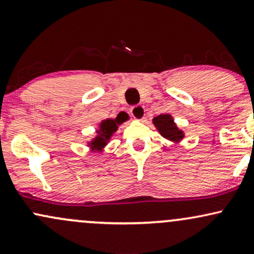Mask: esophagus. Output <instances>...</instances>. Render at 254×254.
Instances as JSON below:
<instances>
[{
    "label": "esophagus",
    "mask_w": 254,
    "mask_h": 254,
    "mask_svg": "<svg viewBox=\"0 0 254 254\" xmlns=\"http://www.w3.org/2000/svg\"><path fill=\"white\" fill-rule=\"evenodd\" d=\"M131 116L137 121H143L145 117V109L142 105H136V106L131 107Z\"/></svg>",
    "instance_id": "34e87169"
}]
</instances>
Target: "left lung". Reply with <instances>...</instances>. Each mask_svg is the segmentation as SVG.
Wrapping results in <instances>:
<instances>
[{
    "label": "left lung",
    "mask_w": 254,
    "mask_h": 254,
    "mask_svg": "<svg viewBox=\"0 0 254 254\" xmlns=\"http://www.w3.org/2000/svg\"><path fill=\"white\" fill-rule=\"evenodd\" d=\"M153 123L165 138L170 141H180L184 137V132L178 129V127L174 123L173 118L170 115H160L153 119Z\"/></svg>",
    "instance_id": "obj_1"
}]
</instances>
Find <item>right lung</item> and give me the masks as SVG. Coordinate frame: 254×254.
<instances>
[{"label": "right lung", "mask_w": 254, "mask_h": 254, "mask_svg": "<svg viewBox=\"0 0 254 254\" xmlns=\"http://www.w3.org/2000/svg\"><path fill=\"white\" fill-rule=\"evenodd\" d=\"M122 122H118L117 119H106V121H103L100 124V129L98 130L99 135L90 142V147H92L93 150H100L103 149L105 145L107 144V142L110 141L111 136L115 131H117L118 125L121 124Z\"/></svg>", "instance_id": "1"}]
</instances>
